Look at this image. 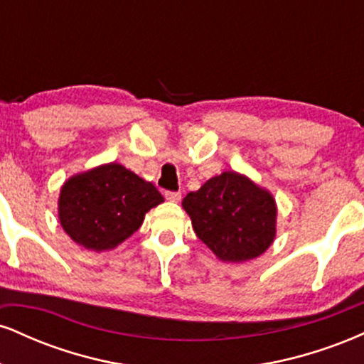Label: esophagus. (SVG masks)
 <instances>
[{"mask_svg":"<svg viewBox=\"0 0 364 364\" xmlns=\"http://www.w3.org/2000/svg\"><path fill=\"white\" fill-rule=\"evenodd\" d=\"M166 198H168L169 202L178 203L179 200H181V193H179V191H166Z\"/></svg>","mask_w":364,"mask_h":364,"instance_id":"esophagus-1","label":"esophagus"}]
</instances>
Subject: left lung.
Wrapping results in <instances>:
<instances>
[{"label": "left lung", "instance_id": "left-lung-1", "mask_svg": "<svg viewBox=\"0 0 364 364\" xmlns=\"http://www.w3.org/2000/svg\"><path fill=\"white\" fill-rule=\"evenodd\" d=\"M183 208L196 236L223 262L253 260L277 235L274 195L236 171H224L190 191Z\"/></svg>", "mask_w": 364, "mask_h": 364}]
</instances>
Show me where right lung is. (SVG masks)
<instances>
[{"label":"right lung","instance_id":"1","mask_svg":"<svg viewBox=\"0 0 364 364\" xmlns=\"http://www.w3.org/2000/svg\"><path fill=\"white\" fill-rule=\"evenodd\" d=\"M162 202L164 196L152 183L118 162H107L63 183L58 217L75 243L101 253L128 240L150 208Z\"/></svg>","mask_w":364,"mask_h":364}]
</instances>
